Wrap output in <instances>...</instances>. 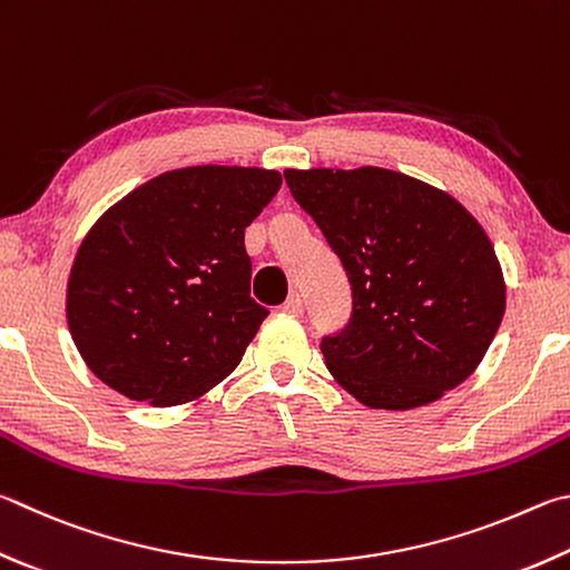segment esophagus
<instances>
[{"label": "esophagus", "instance_id": "obj_1", "mask_svg": "<svg viewBox=\"0 0 570 570\" xmlns=\"http://www.w3.org/2000/svg\"><path fill=\"white\" fill-rule=\"evenodd\" d=\"M282 312L284 314H288V316H302V312H304V302H302V296L298 294H292L284 302V306H282Z\"/></svg>", "mask_w": 570, "mask_h": 570}]
</instances>
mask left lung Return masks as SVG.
I'll return each mask as SVG.
<instances>
[{"instance_id": "obj_1", "label": "left lung", "mask_w": 570, "mask_h": 570, "mask_svg": "<svg viewBox=\"0 0 570 570\" xmlns=\"http://www.w3.org/2000/svg\"><path fill=\"white\" fill-rule=\"evenodd\" d=\"M296 204L341 258L354 314L321 354L368 409L409 411L469 379L505 312L501 262L449 191L409 174L286 169Z\"/></svg>"}]
</instances>
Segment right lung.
<instances>
[{"label": "right lung", "mask_w": 570, "mask_h": 570, "mask_svg": "<svg viewBox=\"0 0 570 570\" xmlns=\"http://www.w3.org/2000/svg\"><path fill=\"white\" fill-rule=\"evenodd\" d=\"M282 174L184 167L99 216L67 282V324L85 364L149 406L199 401L239 366L266 308L249 296L244 229Z\"/></svg>", "instance_id": "obj_1"}]
</instances>
